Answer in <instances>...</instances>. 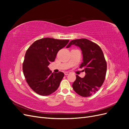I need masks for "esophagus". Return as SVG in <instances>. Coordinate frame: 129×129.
Returning a JSON list of instances; mask_svg holds the SVG:
<instances>
[{"label": "esophagus", "mask_w": 129, "mask_h": 129, "mask_svg": "<svg viewBox=\"0 0 129 129\" xmlns=\"http://www.w3.org/2000/svg\"><path fill=\"white\" fill-rule=\"evenodd\" d=\"M70 73H71V72H65L64 73L65 75H68V74H69Z\"/></svg>", "instance_id": "34e87169"}]
</instances>
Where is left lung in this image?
I'll return each instance as SVG.
<instances>
[{"mask_svg": "<svg viewBox=\"0 0 129 129\" xmlns=\"http://www.w3.org/2000/svg\"><path fill=\"white\" fill-rule=\"evenodd\" d=\"M72 45L79 47L83 55V62L80 66L85 75L81 78L76 75L72 87L77 94L89 97L96 92L103 84L107 72V62L100 47L87 39L72 40L66 47Z\"/></svg>", "mask_w": 129, "mask_h": 129, "instance_id": "left-lung-1", "label": "left lung"}]
</instances>
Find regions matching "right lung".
<instances>
[{
  "instance_id": "obj_1",
  "label": "right lung",
  "mask_w": 129,
  "mask_h": 129,
  "mask_svg": "<svg viewBox=\"0 0 129 129\" xmlns=\"http://www.w3.org/2000/svg\"><path fill=\"white\" fill-rule=\"evenodd\" d=\"M69 41L43 38L33 42L27 50L22 65L23 73L29 86L39 95H49L59 87L63 73H52L48 66L54 61L57 52Z\"/></svg>"
}]
</instances>
